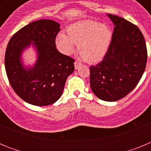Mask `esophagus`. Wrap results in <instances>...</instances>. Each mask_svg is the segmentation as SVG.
I'll return each mask as SVG.
<instances>
[{
	"mask_svg": "<svg viewBox=\"0 0 151 151\" xmlns=\"http://www.w3.org/2000/svg\"><path fill=\"white\" fill-rule=\"evenodd\" d=\"M81 65H82V63L80 62H78V61H76V62H75V68H76V69H78Z\"/></svg>",
	"mask_w": 151,
	"mask_h": 151,
	"instance_id": "34e87169",
	"label": "esophagus"
}]
</instances>
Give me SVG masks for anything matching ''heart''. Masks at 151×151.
Wrapping results in <instances>:
<instances>
[{
	"instance_id": "obj_1",
	"label": "heart",
	"mask_w": 151,
	"mask_h": 151,
	"mask_svg": "<svg viewBox=\"0 0 151 151\" xmlns=\"http://www.w3.org/2000/svg\"><path fill=\"white\" fill-rule=\"evenodd\" d=\"M68 35L63 32L57 35L55 40L57 49L65 55L73 52L76 44L78 51L89 63L101 61L107 53L113 38L109 26L93 20L75 22L67 28Z\"/></svg>"
}]
</instances>
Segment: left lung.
<instances>
[{"label":"left lung","instance_id":"left-lung-1","mask_svg":"<svg viewBox=\"0 0 151 151\" xmlns=\"http://www.w3.org/2000/svg\"><path fill=\"white\" fill-rule=\"evenodd\" d=\"M108 17L114 24L111 44L101 62L90 67V85L99 99L116 101L138 85L147 59L143 35L135 25L122 17Z\"/></svg>","mask_w":151,"mask_h":151}]
</instances>
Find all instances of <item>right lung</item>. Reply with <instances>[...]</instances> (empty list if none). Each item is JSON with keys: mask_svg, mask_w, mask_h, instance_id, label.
I'll list each match as a JSON object with an SVG mask.
<instances>
[{"mask_svg": "<svg viewBox=\"0 0 151 151\" xmlns=\"http://www.w3.org/2000/svg\"><path fill=\"white\" fill-rule=\"evenodd\" d=\"M60 25L50 19H40L22 27L10 38L5 53V69L11 87L30 104L47 106L61 97L66 78L74 72L75 60L60 53L55 39ZM33 44L38 60L33 68H25L22 52Z\"/></svg>", "mask_w": 151, "mask_h": 151, "instance_id": "obj_1", "label": "right lung"}]
</instances>
